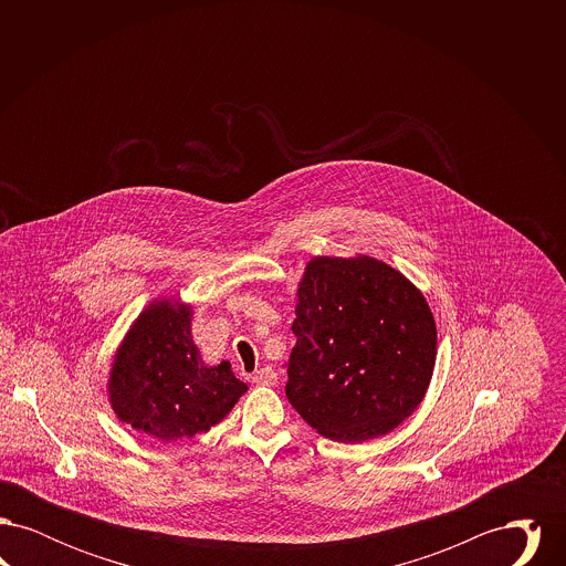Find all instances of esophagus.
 Masks as SVG:
<instances>
[{"instance_id": "34e87169", "label": "esophagus", "mask_w": 566, "mask_h": 566, "mask_svg": "<svg viewBox=\"0 0 566 566\" xmlns=\"http://www.w3.org/2000/svg\"><path fill=\"white\" fill-rule=\"evenodd\" d=\"M250 379H252L254 384H259V386H273V384L277 381V374H275L271 367H263V369L254 371Z\"/></svg>"}]
</instances>
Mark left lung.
Segmentation results:
<instances>
[{
	"mask_svg": "<svg viewBox=\"0 0 566 566\" xmlns=\"http://www.w3.org/2000/svg\"><path fill=\"white\" fill-rule=\"evenodd\" d=\"M286 397L323 437L363 443L422 403L437 326L422 291L367 254L314 256L295 293Z\"/></svg>",
	"mask_w": 566,
	"mask_h": 566,
	"instance_id": "1",
	"label": "left lung"
}]
</instances>
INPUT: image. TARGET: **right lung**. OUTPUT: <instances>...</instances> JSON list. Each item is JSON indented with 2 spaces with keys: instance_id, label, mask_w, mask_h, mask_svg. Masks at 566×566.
I'll list each match as a JSON object with an SVG mask.
<instances>
[{
  "instance_id": "right-lung-1",
  "label": "right lung",
  "mask_w": 566,
  "mask_h": 566,
  "mask_svg": "<svg viewBox=\"0 0 566 566\" xmlns=\"http://www.w3.org/2000/svg\"><path fill=\"white\" fill-rule=\"evenodd\" d=\"M190 321V303L159 296L139 312L112 358V411L161 443L210 431L248 390L229 360H201Z\"/></svg>"
}]
</instances>
